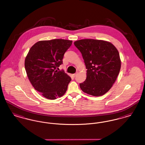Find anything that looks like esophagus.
Wrapping results in <instances>:
<instances>
[{
    "label": "esophagus",
    "instance_id": "esophagus-1",
    "mask_svg": "<svg viewBox=\"0 0 145 145\" xmlns=\"http://www.w3.org/2000/svg\"><path fill=\"white\" fill-rule=\"evenodd\" d=\"M76 74H77V73H74V74H73V76H74V77H75L76 76Z\"/></svg>",
    "mask_w": 145,
    "mask_h": 145
}]
</instances>
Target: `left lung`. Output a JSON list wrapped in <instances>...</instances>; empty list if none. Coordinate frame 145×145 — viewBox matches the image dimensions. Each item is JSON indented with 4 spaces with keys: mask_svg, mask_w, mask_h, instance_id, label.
Masks as SVG:
<instances>
[{
    "mask_svg": "<svg viewBox=\"0 0 145 145\" xmlns=\"http://www.w3.org/2000/svg\"><path fill=\"white\" fill-rule=\"evenodd\" d=\"M81 52L86 68V79L80 84L84 92L101 96L110 89L121 69V59L116 48L109 42L83 39L74 42Z\"/></svg>",
    "mask_w": 145,
    "mask_h": 145,
    "instance_id": "1",
    "label": "left lung"
}]
</instances>
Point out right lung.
Returning a JSON list of instances; mask_svg holds the SVG:
<instances>
[{
	"label": "right lung",
	"instance_id": "1",
	"mask_svg": "<svg viewBox=\"0 0 145 145\" xmlns=\"http://www.w3.org/2000/svg\"><path fill=\"white\" fill-rule=\"evenodd\" d=\"M72 41L54 39L36 42L25 59V69L35 89L49 99L62 96L71 80L63 71H58L65 53Z\"/></svg>",
	"mask_w": 145,
	"mask_h": 145
}]
</instances>
